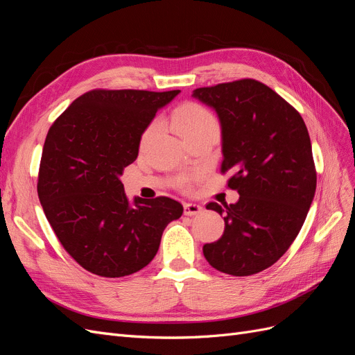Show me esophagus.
<instances>
[{
	"mask_svg": "<svg viewBox=\"0 0 355 355\" xmlns=\"http://www.w3.org/2000/svg\"><path fill=\"white\" fill-rule=\"evenodd\" d=\"M202 207L200 206V204H194V202H187L184 206V213L187 214V216H197V214L202 213Z\"/></svg>",
	"mask_w": 355,
	"mask_h": 355,
	"instance_id": "esophagus-1",
	"label": "esophagus"
}]
</instances>
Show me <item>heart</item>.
<instances>
[{
    "label": "heart",
    "mask_w": 355,
    "mask_h": 355,
    "mask_svg": "<svg viewBox=\"0 0 355 355\" xmlns=\"http://www.w3.org/2000/svg\"><path fill=\"white\" fill-rule=\"evenodd\" d=\"M173 124L176 132L182 137L196 136L206 132H218V118L206 106L197 102H187L176 110L173 115ZM158 128V123L154 121L148 125L142 135V144H145Z\"/></svg>",
    "instance_id": "obj_1"
}]
</instances>
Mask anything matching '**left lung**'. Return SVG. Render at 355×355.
Instances as JSON below:
<instances>
[{
	"instance_id": "8db88e82",
	"label": "left lung",
	"mask_w": 355,
	"mask_h": 355,
	"mask_svg": "<svg viewBox=\"0 0 355 355\" xmlns=\"http://www.w3.org/2000/svg\"><path fill=\"white\" fill-rule=\"evenodd\" d=\"M216 111L222 133V171L235 204L209 202L223 214L225 231L204 244L207 262L244 277L274 265L302 228L314 200L317 173L309 135L300 114L268 85L239 80L192 92Z\"/></svg>"
}]
</instances>
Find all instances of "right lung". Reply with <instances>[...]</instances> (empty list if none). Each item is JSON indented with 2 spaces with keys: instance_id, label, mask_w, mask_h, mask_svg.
<instances>
[{
  "instance_id": "add662e5",
  "label": "right lung",
  "mask_w": 355,
  "mask_h": 355,
  "mask_svg": "<svg viewBox=\"0 0 355 355\" xmlns=\"http://www.w3.org/2000/svg\"><path fill=\"white\" fill-rule=\"evenodd\" d=\"M179 90H92L53 123L42 148L38 198L60 244L84 270L124 277L158 252L161 235L184 213L168 197L128 201L121 176L141 137Z\"/></svg>"
}]
</instances>
